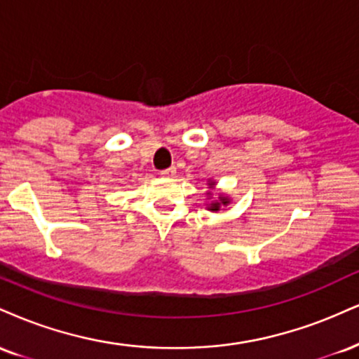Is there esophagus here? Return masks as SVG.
<instances>
[{"instance_id": "obj_1", "label": "esophagus", "mask_w": 359, "mask_h": 359, "mask_svg": "<svg viewBox=\"0 0 359 359\" xmlns=\"http://www.w3.org/2000/svg\"><path fill=\"white\" fill-rule=\"evenodd\" d=\"M162 177H174L175 175V167H168L165 170H161Z\"/></svg>"}]
</instances>
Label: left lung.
<instances>
[{
	"label": "left lung",
	"mask_w": 359,
	"mask_h": 359,
	"mask_svg": "<svg viewBox=\"0 0 359 359\" xmlns=\"http://www.w3.org/2000/svg\"><path fill=\"white\" fill-rule=\"evenodd\" d=\"M210 185H214V184H210ZM221 201H222L224 205L227 204V198H221ZM219 205H221V204H219V202H214V204L210 205V210H219Z\"/></svg>",
	"instance_id": "obj_1"
}]
</instances>
